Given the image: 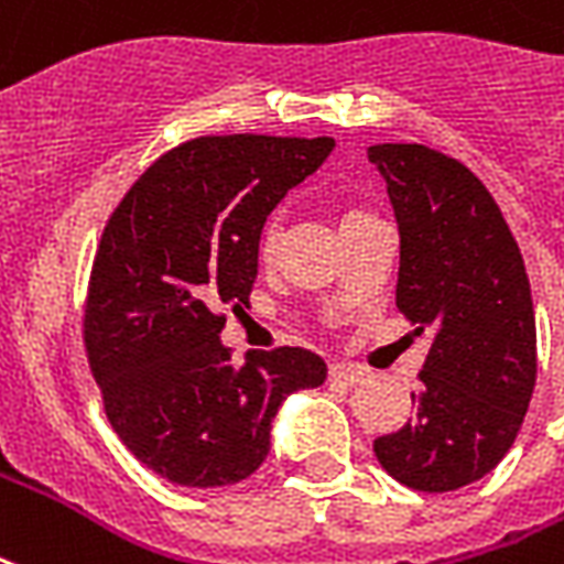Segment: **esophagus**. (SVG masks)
Returning <instances> with one entry per match:
<instances>
[{"label":"esophagus","instance_id":"esophagus-1","mask_svg":"<svg viewBox=\"0 0 564 564\" xmlns=\"http://www.w3.org/2000/svg\"><path fill=\"white\" fill-rule=\"evenodd\" d=\"M328 377L335 379V382H344V386H358V382H365L370 373H367L361 365H346V361H340V365H332Z\"/></svg>","mask_w":564,"mask_h":564}]
</instances>
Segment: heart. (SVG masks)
<instances>
[{"mask_svg":"<svg viewBox=\"0 0 564 564\" xmlns=\"http://www.w3.org/2000/svg\"><path fill=\"white\" fill-rule=\"evenodd\" d=\"M356 215H365V212H346V218H356ZM278 239H281V229H278V224H265V229H262V236H260V253L265 257V260L274 257Z\"/></svg>","mask_w":564,"mask_h":564,"instance_id":"obj_1","label":"heart"}]
</instances>
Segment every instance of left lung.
<instances>
[{
    "label": "left lung",
    "instance_id": "left-lung-1",
    "mask_svg": "<svg viewBox=\"0 0 564 564\" xmlns=\"http://www.w3.org/2000/svg\"><path fill=\"white\" fill-rule=\"evenodd\" d=\"M400 229L398 311L431 349L412 419L373 442L391 478L448 494L496 469L532 400L535 311L520 248L469 166L419 143L367 149Z\"/></svg>",
    "mask_w": 564,
    "mask_h": 564
}]
</instances>
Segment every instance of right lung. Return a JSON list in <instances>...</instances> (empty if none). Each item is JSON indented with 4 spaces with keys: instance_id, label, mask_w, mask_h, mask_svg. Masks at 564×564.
I'll use <instances>...</instances> for the list:
<instances>
[{
    "instance_id": "right-lung-1",
    "label": "right lung",
    "mask_w": 564,
    "mask_h": 564,
    "mask_svg": "<svg viewBox=\"0 0 564 564\" xmlns=\"http://www.w3.org/2000/svg\"><path fill=\"white\" fill-rule=\"evenodd\" d=\"M335 149L332 137H197L161 154L104 227L83 340L112 431L182 487H227L260 469L293 391L325 382L302 346L220 344L257 281L262 224Z\"/></svg>"
}]
</instances>
